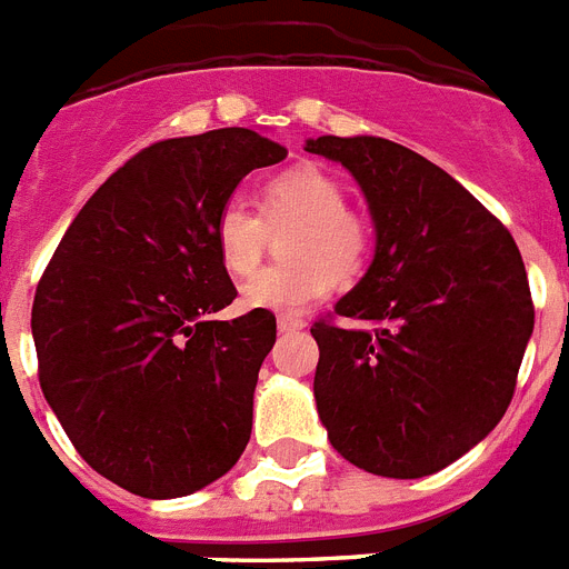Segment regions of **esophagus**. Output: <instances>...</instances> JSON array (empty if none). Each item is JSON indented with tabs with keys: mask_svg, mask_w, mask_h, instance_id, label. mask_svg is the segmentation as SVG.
<instances>
[{
	"mask_svg": "<svg viewBox=\"0 0 569 569\" xmlns=\"http://www.w3.org/2000/svg\"><path fill=\"white\" fill-rule=\"evenodd\" d=\"M277 329H280V332H298V329H303V321L295 318V315H280V318H277Z\"/></svg>",
	"mask_w": 569,
	"mask_h": 569,
	"instance_id": "1",
	"label": "esophagus"
}]
</instances>
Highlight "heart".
I'll return each instance as SVG.
<instances>
[{
	"label": "heart",
	"instance_id": "heart-1",
	"mask_svg": "<svg viewBox=\"0 0 569 569\" xmlns=\"http://www.w3.org/2000/svg\"><path fill=\"white\" fill-rule=\"evenodd\" d=\"M350 196L318 164L289 167L262 184L260 213L240 199L219 208L213 246L228 274L246 277L260 266L269 231H295L283 242V260L254 274L240 289V303L262 312L300 315L321 303L336 280L356 283L373 257V231L347 208Z\"/></svg>",
	"mask_w": 569,
	"mask_h": 569
}]
</instances>
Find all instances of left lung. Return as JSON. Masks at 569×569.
<instances>
[{
  "label": "left lung",
  "mask_w": 569,
  "mask_h": 569,
  "mask_svg": "<svg viewBox=\"0 0 569 569\" xmlns=\"http://www.w3.org/2000/svg\"><path fill=\"white\" fill-rule=\"evenodd\" d=\"M307 150L356 176L376 222L367 274L312 323L327 437L370 475H433L512 402L536 323L520 251L486 204L408 147L323 136Z\"/></svg>",
  "instance_id": "obj_1"
}]
</instances>
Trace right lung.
<instances>
[{"mask_svg":"<svg viewBox=\"0 0 569 569\" xmlns=\"http://www.w3.org/2000/svg\"><path fill=\"white\" fill-rule=\"evenodd\" d=\"M286 147L242 127L132 156L74 217L31 309L40 388L71 446L141 498H181L246 451L271 312L211 321L233 298L213 219Z\"/></svg>","mask_w":569,"mask_h":569,"instance_id":"obj_1","label":"right lung"}]
</instances>
